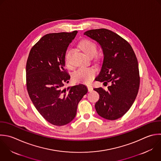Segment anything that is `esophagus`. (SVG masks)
I'll return each instance as SVG.
<instances>
[{
    "label": "esophagus",
    "mask_w": 161,
    "mask_h": 161,
    "mask_svg": "<svg viewBox=\"0 0 161 161\" xmlns=\"http://www.w3.org/2000/svg\"><path fill=\"white\" fill-rule=\"evenodd\" d=\"M87 89H88V91L89 92H91V91H92V90H93V88H92V87L91 86H87Z\"/></svg>",
    "instance_id": "34e87169"
}]
</instances>
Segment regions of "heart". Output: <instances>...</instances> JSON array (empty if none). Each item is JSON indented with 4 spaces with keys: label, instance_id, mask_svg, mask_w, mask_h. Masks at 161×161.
I'll list each match as a JSON object with an SVG mask.
<instances>
[{
    "label": "heart",
    "instance_id": "b5f03b06",
    "mask_svg": "<svg viewBox=\"0 0 161 161\" xmlns=\"http://www.w3.org/2000/svg\"><path fill=\"white\" fill-rule=\"evenodd\" d=\"M79 47L81 50L89 57H93L97 53V47L92 42L87 40H83L80 42ZM72 52L71 50H69L65 57V60L69 65V59ZM96 75V70L91 67H80L73 74V79L75 81L82 83H89Z\"/></svg>",
    "mask_w": 161,
    "mask_h": 161
}]
</instances>
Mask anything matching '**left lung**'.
Instances as JSON below:
<instances>
[{"label":"left lung","instance_id":"obj_1","mask_svg":"<svg viewBox=\"0 0 161 161\" xmlns=\"http://www.w3.org/2000/svg\"><path fill=\"white\" fill-rule=\"evenodd\" d=\"M84 35L96 41L103 50V62L96 80L110 84L107 91L94 89L99 94L96 110L102 118L115 120L130 109L138 94L140 76L136 55L125 40L110 30H91Z\"/></svg>","mask_w":161,"mask_h":161}]
</instances>
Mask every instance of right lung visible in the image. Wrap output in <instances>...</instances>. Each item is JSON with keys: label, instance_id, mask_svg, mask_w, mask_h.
Segmentation results:
<instances>
[{"label": "right lung", "instance_id": "1", "mask_svg": "<svg viewBox=\"0 0 161 161\" xmlns=\"http://www.w3.org/2000/svg\"><path fill=\"white\" fill-rule=\"evenodd\" d=\"M77 33L74 31L45 35L31 48L26 63L30 97L40 114L56 126L74 119L78 103L87 92L82 84L62 89L70 78L65 70V57Z\"/></svg>", "mask_w": 161, "mask_h": 161}]
</instances>
